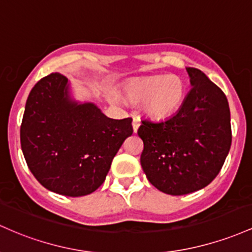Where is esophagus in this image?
<instances>
[{
  "mask_svg": "<svg viewBox=\"0 0 252 252\" xmlns=\"http://www.w3.org/2000/svg\"><path fill=\"white\" fill-rule=\"evenodd\" d=\"M139 126H140L139 119H138V118H133V121H132V127H133L134 133H137V131H138V128H139Z\"/></svg>",
  "mask_w": 252,
  "mask_h": 252,
  "instance_id": "1",
  "label": "esophagus"
}]
</instances>
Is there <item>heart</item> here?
<instances>
[{
    "mask_svg": "<svg viewBox=\"0 0 252 252\" xmlns=\"http://www.w3.org/2000/svg\"><path fill=\"white\" fill-rule=\"evenodd\" d=\"M186 83L179 76L155 75L137 78L124 87L126 98L134 103H143L145 115L154 120L172 117L186 97Z\"/></svg>",
    "mask_w": 252,
    "mask_h": 252,
    "instance_id": "b5f03b06",
    "label": "heart"
}]
</instances>
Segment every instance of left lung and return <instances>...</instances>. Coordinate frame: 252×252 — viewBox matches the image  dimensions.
Returning <instances> with one entry per match:
<instances>
[{
  "label": "left lung",
  "mask_w": 252,
  "mask_h": 252,
  "mask_svg": "<svg viewBox=\"0 0 252 252\" xmlns=\"http://www.w3.org/2000/svg\"><path fill=\"white\" fill-rule=\"evenodd\" d=\"M191 89L176 114L160 121L144 119L140 164L158 190L185 195L217 177L232 141L227 98L201 70L187 67Z\"/></svg>",
  "instance_id": "1"
}]
</instances>
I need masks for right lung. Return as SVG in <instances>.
<instances>
[{"mask_svg":"<svg viewBox=\"0 0 252 252\" xmlns=\"http://www.w3.org/2000/svg\"><path fill=\"white\" fill-rule=\"evenodd\" d=\"M133 133L132 119H111L92 102L72 100L69 81L55 72L28 95L20 140L38 182L65 196H84L100 187L123 143Z\"/></svg>","mask_w":252,"mask_h":252,"instance_id":"obj_1","label":"right lung"}]
</instances>
